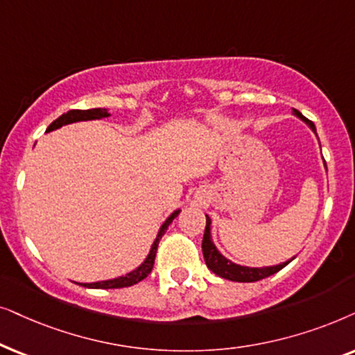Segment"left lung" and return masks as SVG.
<instances>
[{"label": "left lung", "instance_id": "1", "mask_svg": "<svg viewBox=\"0 0 355 355\" xmlns=\"http://www.w3.org/2000/svg\"><path fill=\"white\" fill-rule=\"evenodd\" d=\"M292 113L297 118H300L302 121L306 123V126L313 131L316 135V128L315 125L311 123L310 120H306V118L302 115L299 110H292ZM316 138H318V135H316ZM324 168H326V164H324ZM202 257H205V261H206V266L211 269L212 272L217 274L219 277H224V279H229V281H234V282H254V281H259V279H264V277L268 276H272V274H276L277 271H281L282 268L287 266L292 259H287L284 263H279V264H272V266H263V268H252V266H243V264H237L234 261H230L229 258H225L224 254H222L217 247L212 242V235H211V217L206 214V229H205V237H202Z\"/></svg>", "mask_w": 355, "mask_h": 355}]
</instances>
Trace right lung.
Here are the masks:
<instances>
[{
    "label": "right lung",
    "mask_w": 355,
    "mask_h": 355,
    "mask_svg": "<svg viewBox=\"0 0 355 355\" xmlns=\"http://www.w3.org/2000/svg\"><path fill=\"white\" fill-rule=\"evenodd\" d=\"M107 116H110V113H108L107 108H91V110H69V112L63 113L61 116L56 118V120L51 123L49 128H46L45 133H50V131H55V130L61 128V126L71 125V123H76V121L102 120V118H107ZM180 211L182 209H175L172 214H170L167 219H165L164 224L160 225L157 237H155L153 245H150L148 257H146L144 261L141 263L138 268L133 269V271H130L128 274H125V276L113 277V279L97 281V282H78V284L84 286V287H89V289H120V287H130V286L138 284L139 281H143L144 277H148V274L153 271L155 253H157V247H159L160 239H162L165 230L168 229V225L172 224V220L175 219V217L180 214Z\"/></svg>",
    "instance_id": "add662e5"
}]
</instances>
